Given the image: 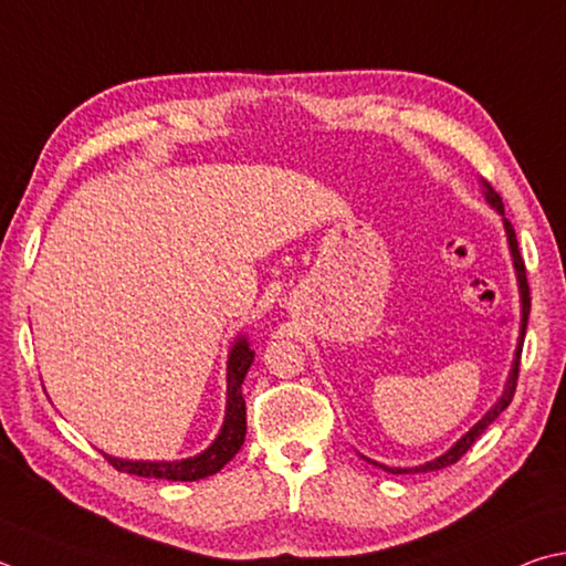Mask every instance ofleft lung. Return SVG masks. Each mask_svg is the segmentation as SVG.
<instances>
[{
    "label": "left lung",
    "mask_w": 566,
    "mask_h": 566,
    "mask_svg": "<svg viewBox=\"0 0 566 566\" xmlns=\"http://www.w3.org/2000/svg\"><path fill=\"white\" fill-rule=\"evenodd\" d=\"M482 195H485V200L492 210H495L500 218H502V228H505V238H507V248H510V256H512V266H515V276H517V292H520V336H517V348H515V358H512V368L507 374V381H505V390H502V396L492 403V408L488 410L485 416H482L475 426H472L465 436L458 438L453 446H450L443 455H438L436 460H428L423 465H416V468H390L384 465V462H376L371 458L361 455L368 465H376L381 468L384 472H390V475H413V472H433V470H443L448 465H453L462 455L468 453L470 446L475 443V440L485 433V428L495 420L502 410H505L512 403V396H515V388H517V374H520V354H522V344H525V328H527V316H530V286H527V272H525V262H522L520 250H517V238H515V230H512L510 220L505 218V208H502V198L500 195L492 190V185L482 180Z\"/></svg>",
    "instance_id": "8db88e82"
}]
</instances>
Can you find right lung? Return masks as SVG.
I'll use <instances>...</instances> for the list:
<instances>
[{
	"label": "right lung",
	"mask_w": 566,
	"mask_h": 566,
	"mask_svg": "<svg viewBox=\"0 0 566 566\" xmlns=\"http://www.w3.org/2000/svg\"><path fill=\"white\" fill-rule=\"evenodd\" d=\"M254 361V352L250 338L238 334L230 354H228V400H224V420L220 433L202 453L182 460H123L116 455H106L113 468L138 478H158V480H180L192 482L220 472L228 462L238 455L248 433V410H244L242 381Z\"/></svg>",
	"instance_id": "add662e5"
}]
</instances>
